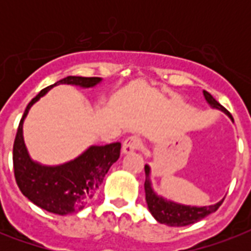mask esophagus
<instances>
[{"instance_id": "esophagus-1", "label": "esophagus", "mask_w": 251, "mask_h": 251, "mask_svg": "<svg viewBox=\"0 0 251 251\" xmlns=\"http://www.w3.org/2000/svg\"><path fill=\"white\" fill-rule=\"evenodd\" d=\"M142 146L141 139L138 137H129L127 139H125V142L122 143V153H131L134 151H137L139 147Z\"/></svg>"}]
</instances>
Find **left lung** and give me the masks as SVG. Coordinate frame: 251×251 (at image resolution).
<instances>
[{"instance_id": "8db88e82", "label": "left lung", "mask_w": 251, "mask_h": 251, "mask_svg": "<svg viewBox=\"0 0 251 251\" xmlns=\"http://www.w3.org/2000/svg\"><path fill=\"white\" fill-rule=\"evenodd\" d=\"M203 96L206 99V101L210 104L212 108L219 109L224 112L228 117L233 121V118L230 116V113L220 105L214 98L212 95L208 94L207 91H203ZM145 172H146V182H145V191H146V202L149 206V210L151 212L153 218L156 219L157 222L161 224L169 226H185L194 224V223L202 220L210 214L215 212L218 210L219 207L222 206V203L224 199H222L220 202L211 204V206H203V207H197V206H186V204H181V203H176L173 201L161 197V195L156 194V191L153 190L152 182L150 178L151 175V168L150 165H145Z\"/></svg>"}]
</instances>
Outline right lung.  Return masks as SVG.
I'll use <instances>...</instances> for the list:
<instances>
[{
  "label": "right lung",
  "instance_id": "add662e5",
  "mask_svg": "<svg viewBox=\"0 0 251 251\" xmlns=\"http://www.w3.org/2000/svg\"><path fill=\"white\" fill-rule=\"evenodd\" d=\"M101 78L66 76L47 87L25 108L18 126L13 147L14 176L22 194L43 210L57 215L76 214L83 210L95 191L102 183L109 168L120 157L121 143L91 146L74 160L60 165H43L29 156L23 139V122L35 102L57 84H72L92 88Z\"/></svg>",
  "mask_w": 251,
  "mask_h": 251
}]
</instances>
